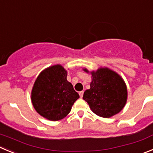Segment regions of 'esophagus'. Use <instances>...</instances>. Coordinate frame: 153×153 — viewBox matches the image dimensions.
<instances>
[{"mask_svg": "<svg viewBox=\"0 0 153 153\" xmlns=\"http://www.w3.org/2000/svg\"><path fill=\"white\" fill-rule=\"evenodd\" d=\"M83 94H84V91H80L79 92V96H80V97H83Z\"/></svg>", "mask_w": 153, "mask_h": 153, "instance_id": "34e87169", "label": "esophagus"}]
</instances>
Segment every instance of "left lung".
I'll list each match as a JSON object with an SVG mask.
<instances>
[{
	"instance_id": "obj_1",
	"label": "left lung",
	"mask_w": 153,
	"mask_h": 153,
	"mask_svg": "<svg viewBox=\"0 0 153 153\" xmlns=\"http://www.w3.org/2000/svg\"><path fill=\"white\" fill-rule=\"evenodd\" d=\"M90 73L87 68H83ZM90 89L84 93L83 99L94 113L110 118L123 109L128 99V90L123 78L107 67L92 71Z\"/></svg>"
}]
</instances>
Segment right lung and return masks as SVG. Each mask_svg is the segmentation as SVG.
<instances>
[{
  "label": "right lung",
  "mask_w": 153,
  "mask_h": 153,
  "mask_svg": "<svg viewBox=\"0 0 153 153\" xmlns=\"http://www.w3.org/2000/svg\"><path fill=\"white\" fill-rule=\"evenodd\" d=\"M66 78V70L57 64L43 70L34 83L31 93L32 105L40 115L50 121L65 118L79 98Z\"/></svg>",
  "instance_id": "add662e5"
}]
</instances>
